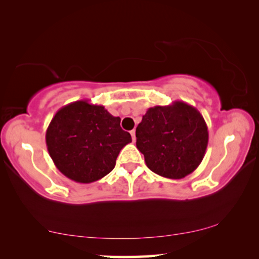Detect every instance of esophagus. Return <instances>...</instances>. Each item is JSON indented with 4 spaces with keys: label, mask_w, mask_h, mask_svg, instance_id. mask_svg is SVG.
<instances>
[{
    "label": "esophagus",
    "mask_w": 259,
    "mask_h": 259,
    "mask_svg": "<svg viewBox=\"0 0 259 259\" xmlns=\"http://www.w3.org/2000/svg\"><path fill=\"white\" fill-rule=\"evenodd\" d=\"M130 134H131V138H133V141H134V142H136V131H135V130H131V131H130Z\"/></svg>",
    "instance_id": "34e87169"
}]
</instances>
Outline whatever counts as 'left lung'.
<instances>
[{
    "label": "left lung",
    "instance_id": "left-lung-1",
    "mask_svg": "<svg viewBox=\"0 0 259 259\" xmlns=\"http://www.w3.org/2000/svg\"><path fill=\"white\" fill-rule=\"evenodd\" d=\"M136 138L137 149L153 173L179 180L202 162L208 131L198 110L187 102L174 101L147 109L136 128Z\"/></svg>",
    "mask_w": 259,
    "mask_h": 259
}]
</instances>
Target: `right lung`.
I'll return each instance as SVG.
<instances>
[{"label": "right lung", "mask_w": 259, "mask_h": 259, "mask_svg": "<svg viewBox=\"0 0 259 259\" xmlns=\"http://www.w3.org/2000/svg\"><path fill=\"white\" fill-rule=\"evenodd\" d=\"M104 106L78 100L57 110L46 131L48 153L61 173L78 183H91L114 169L120 151L131 143Z\"/></svg>", "instance_id": "obj_1"}]
</instances>
